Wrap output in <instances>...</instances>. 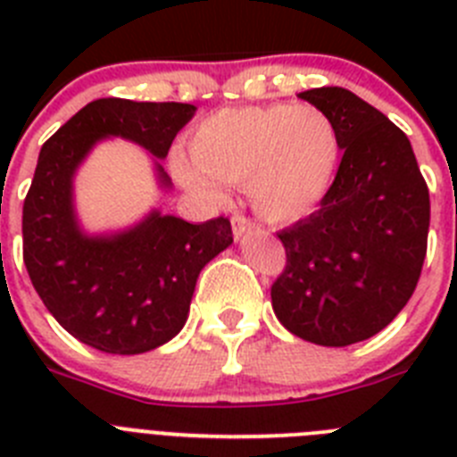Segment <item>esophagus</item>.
I'll return each mask as SVG.
<instances>
[{
    "mask_svg": "<svg viewBox=\"0 0 457 457\" xmlns=\"http://www.w3.org/2000/svg\"><path fill=\"white\" fill-rule=\"evenodd\" d=\"M231 226H233V236H236V240H240L245 233H249V231H253V228H256V224H253V221L249 220V217H245V215H233L231 217Z\"/></svg>",
    "mask_w": 457,
    "mask_h": 457,
    "instance_id": "34e87169",
    "label": "esophagus"
}]
</instances>
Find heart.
Here are the masks:
<instances>
[{
    "instance_id": "heart-1",
    "label": "heart",
    "mask_w": 457,
    "mask_h": 457,
    "mask_svg": "<svg viewBox=\"0 0 457 457\" xmlns=\"http://www.w3.org/2000/svg\"><path fill=\"white\" fill-rule=\"evenodd\" d=\"M192 162L173 160L185 189L221 204L228 187H247L253 210L274 224L309 217L327 196L341 162V135L318 107L265 104L220 109L189 139Z\"/></svg>"
}]
</instances>
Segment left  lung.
<instances>
[{
    "label": "left lung",
    "instance_id": "obj_1",
    "mask_svg": "<svg viewBox=\"0 0 457 457\" xmlns=\"http://www.w3.org/2000/svg\"><path fill=\"white\" fill-rule=\"evenodd\" d=\"M341 135V164L320 208L278 233L286 270L278 322L343 348L382 332L410 302L426 258L430 196L405 132L341 87L302 91Z\"/></svg>",
    "mask_w": 457,
    "mask_h": 457
}]
</instances>
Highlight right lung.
I'll list each match as a JSON object with an SVG mask.
<instances>
[{
  "instance_id": "1",
  "label": "right lung",
  "mask_w": 457,
  "mask_h": 457,
  "mask_svg": "<svg viewBox=\"0 0 457 457\" xmlns=\"http://www.w3.org/2000/svg\"><path fill=\"white\" fill-rule=\"evenodd\" d=\"M196 107L100 98L43 144L22 208L24 265L56 322L91 348L141 354L187 322L199 272L233 242L226 217L189 224L151 210L123 231L87 233L75 210V173L103 139L151 153L157 185L171 189L164 160Z\"/></svg>"
}]
</instances>
